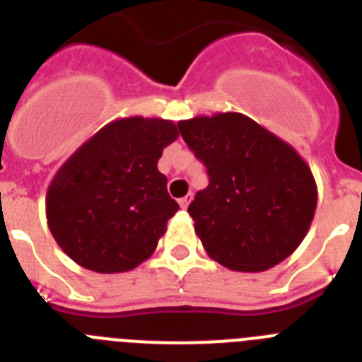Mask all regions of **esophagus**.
Wrapping results in <instances>:
<instances>
[{
  "instance_id": "34e87169",
  "label": "esophagus",
  "mask_w": 362,
  "mask_h": 362,
  "mask_svg": "<svg viewBox=\"0 0 362 362\" xmlns=\"http://www.w3.org/2000/svg\"><path fill=\"white\" fill-rule=\"evenodd\" d=\"M188 204H190V197H188V195H187V197H181V199H179V206L183 208V210H187Z\"/></svg>"
}]
</instances>
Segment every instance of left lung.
I'll return each instance as SVG.
<instances>
[{
  "label": "left lung",
  "instance_id": "left-lung-1",
  "mask_svg": "<svg viewBox=\"0 0 362 362\" xmlns=\"http://www.w3.org/2000/svg\"><path fill=\"white\" fill-rule=\"evenodd\" d=\"M177 127L210 179L188 206L210 258L260 273L293 255L317 204L301 156L240 112L197 116Z\"/></svg>",
  "mask_w": 362,
  "mask_h": 362
}]
</instances>
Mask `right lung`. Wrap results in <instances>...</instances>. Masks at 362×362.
Segmentation results:
<instances>
[{
    "label": "right lung",
    "instance_id": "obj_1",
    "mask_svg": "<svg viewBox=\"0 0 362 362\" xmlns=\"http://www.w3.org/2000/svg\"><path fill=\"white\" fill-rule=\"evenodd\" d=\"M177 134L163 118H122L59 168L46 194V218L71 260L95 273H124L154 253L179 210L158 170Z\"/></svg>",
    "mask_w": 362,
    "mask_h": 362
}]
</instances>
